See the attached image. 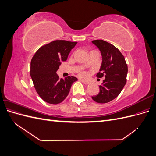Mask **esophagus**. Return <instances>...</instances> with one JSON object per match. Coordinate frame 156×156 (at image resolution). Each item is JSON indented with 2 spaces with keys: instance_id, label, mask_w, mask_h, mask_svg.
<instances>
[{
  "instance_id": "34e87169",
  "label": "esophagus",
  "mask_w": 156,
  "mask_h": 156,
  "mask_svg": "<svg viewBox=\"0 0 156 156\" xmlns=\"http://www.w3.org/2000/svg\"><path fill=\"white\" fill-rule=\"evenodd\" d=\"M80 81H81L83 83H84V84H90V82L88 81H84V80H83V79H80Z\"/></svg>"
}]
</instances>
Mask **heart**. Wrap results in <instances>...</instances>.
<instances>
[{
    "instance_id": "obj_1",
    "label": "heart",
    "mask_w": 156,
    "mask_h": 156,
    "mask_svg": "<svg viewBox=\"0 0 156 156\" xmlns=\"http://www.w3.org/2000/svg\"><path fill=\"white\" fill-rule=\"evenodd\" d=\"M79 75H81V77H85L87 75V73L85 72H84V71H82V72L79 73Z\"/></svg>"
}]
</instances>
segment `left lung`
<instances>
[{
	"mask_svg": "<svg viewBox=\"0 0 156 156\" xmlns=\"http://www.w3.org/2000/svg\"><path fill=\"white\" fill-rule=\"evenodd\" d=\"M92 44L98 47L102 56V63L96 76L105 77L100 92L92 98L99 103H108L115 99L126 83L127 66L125 58L115 46L102 40H93Z\"/></svg>",
	"mask_w": 156,
	"mask_h": 156,
	"instance_id": "8db88e82",
	"label": "left lung"
}]
</instances>
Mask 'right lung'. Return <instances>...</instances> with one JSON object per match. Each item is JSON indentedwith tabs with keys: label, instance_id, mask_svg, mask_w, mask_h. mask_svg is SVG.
<instances>
[{
	"label": "right lung",
	"instance_id": "right-lung-1",
	"mask_svg": "<svg viewBox=\"0 0 156 156\" xmlns=\"http://www.w3.org/2000/svg\"><path fill=\"white\" fill-rule=\"evenodd\" d=\"M77 42L55 40L43 45L33 56L30 62V77L40 98L50 104L63 101L69 92L72 84L77 81L73 76L60 79L56 74L62 61Z\"/></svg>",
	"mask_w": 156,
	"mask_h": 156
}]
</instances>
